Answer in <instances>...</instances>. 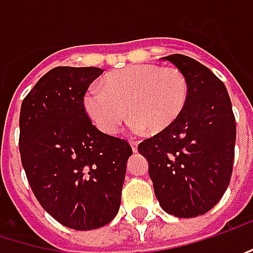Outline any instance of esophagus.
<instances>
[{
  "mask_svg": "<svg viewBox=\"0 0 253 253\" xmlns=\"http://www.w3.org/2000/svg\"><path fill=\"white\" fill-rule=\"evenodd\" d=\"M129 145H131V148H132L134 153L138 151V142H136V141H129Z\"/></svg>",
  "mask_w": 253,
  "mask_h": 253,
  "instance_id": "1",
  "label": "esophagus"
}]
</instances>
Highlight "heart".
Masks as SVG:
<instances>
[{"label":"heart","instance_id":"b5f03b06","mask_svg":"<svg viewBox=\"0 0 253 253\" xmlns=\"http://www.w3.org/2000/svg\"><path fill=\"white\" fill-rule=\"evenodd\" d=\"M103 87H89L83 108L106 135L117 134L126 117L132 129L161 134L180 118L189 100V82L183 72L157 64L114 70L103 78Z\"/></svg>","mask_w":253,"mask_h":253}]
</instances>
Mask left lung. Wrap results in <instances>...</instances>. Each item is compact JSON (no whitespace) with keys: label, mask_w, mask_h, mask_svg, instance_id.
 <instances>
[{"label":"left lung","mask_w":253,"mask_h":253,"mask_svg":"<svg viewBox=\"0 0 253 253\" xmlns=\"http://www.w3.org/2000/svg\"><path fill=\"white\" fill-rule=\"evenodd\" d=\"M189 82V100L169 129L138 145L160 206L175 217H196L214 208L230 181L236 122L223 82L197 60L171 54Z\"/></svg>","instance_id":"left-lung-1"}]
</instances>
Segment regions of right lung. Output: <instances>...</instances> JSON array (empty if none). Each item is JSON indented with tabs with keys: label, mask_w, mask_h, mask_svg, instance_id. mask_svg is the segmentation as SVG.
Returning <instances> with one entry per match:
<instances>
[{
	"label": "right lung",
	"mask_w": 253,
	"mask_h": 253,
	"mask_svg": "<svg viewBox=\"0 0 253 253\" xmlns=\"http://www.w3.org/2000/svg\"><path fill=\"white\" fill-rule=\"evenodd\" d=\"M99 67H54L28 92L20 112V154L42 208L75 230L108 225L121 206L125 139L100 132L83 108Z\"/></svg>",
	"instance_id": "1"
}]
</instances>
